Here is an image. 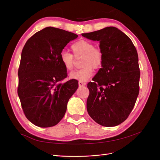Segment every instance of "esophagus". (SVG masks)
<instances>
[{"mask_svg":"<svg viewBox=\"0 0 160 160\" xmlns=\"http://www.w3.org/2000/svg\"><path fill=\"white\" fill-rule=\"evenodd\" d=\"M85 85H86V82L79 81V86H85Z\"/></svg>","mask_w":160,"mask_h":160,"instance_id":"obj_1","label":"esophagus"}]
</instances>
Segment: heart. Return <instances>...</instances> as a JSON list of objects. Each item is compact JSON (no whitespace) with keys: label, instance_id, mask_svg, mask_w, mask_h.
Instances as JSON below:
<instances>
[{"label":"heart","instance_id":"1","mask_svg":"<svg viewBox=\"0 0 160 160\" xmlns=\"http://www.w3.org/2000/svg\"><path fill=\"white\" fill-rule=\"evenodd\" d=\"M71 53L62 51L60 55L62 65L67 71L73 69L75 58L81 57V69L71 72L69 77L72 79L85 81L93 75V69L101 68L103 62V53L99 48L95 47L93 42L80 40L71 46Z\"/></svg>","mask_w":160,"mask_h":160}]
</instances>
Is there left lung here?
<instances>
[{"label":"left lung","mask_w":160,"mask_h":160,"mask_svg":"<svg viewBox=\"0 0 160 160\" xmlns=\"http://www.w3.org/2000/svg\"><path fill=\"white\" fill-rule=\"evenodd\" d=\"M82 36L99 41L103 53L102 68L87 86L89 90L87 110L98 124L116 126L127 119L139 95L137 50L129 37L116 27L83 33Z\"/></svg>","instance_id":"1"}]
</instances>
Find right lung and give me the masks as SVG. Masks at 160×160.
I'll return each instance as SVG.
<instances>
[{"instance_id": "obj_1", "label": "right lung", "mask_w": 160, "mask_h": 160, "mask_svg": "<svg viewBox=\"0 0 160 160\" xmlns=\"http://www.w3.org/2000/svg\"><path fill=\"white\" fill-rule=\"evenodd\" d=\"M78 35L55 27H46L30 37L24 46L18 75V95L26 118L34 125L49 128L64 117L78 81L67 77L60 55Z\"/></svg>"}]
</instances>
